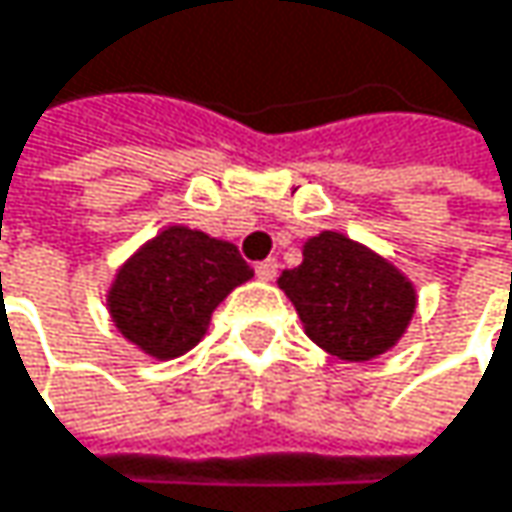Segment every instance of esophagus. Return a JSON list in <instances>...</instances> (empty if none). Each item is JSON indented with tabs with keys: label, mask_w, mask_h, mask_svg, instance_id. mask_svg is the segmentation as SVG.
<instances>
[{
	"label": "esophagus",
	"mask_w": 512,
	"mask_h": 512,
	"mask_svg": "<svg viewBox=\"0 0 512 512\" xmlns=\"http://www.w3.org/2000/svg\"><path fill=\"white\" fill-rule=\"evenodd\" d=\"M255 272L260 281H272V278L278 275V260H275V257H266V260H260V263L255 266Z\"/></svg>",
	"instance_id": "34e87169"
}]
</instances>
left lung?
<instances>
[{
	"label": "left lung",
	"mask_w": 512,
	"mask_h": 512,
	"mask_svg": "<svg viewBox=\"0 0 512 512\" xmlns=\"http://www.w3.org/2000/svg\"><path fill=\"white\" fill-rule=\"evenodd\" d=\"M278 287L293 302L305 335L344 361L388 353L415 314L412 281L356 240L323 231L302 246V263L284 269Z\"/></svg>",
	"instance_id": "obj_1"
}]
</instances>
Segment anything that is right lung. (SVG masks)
I'll use <instances>...</instances> for the list:
<instances>
[{
  "label": "right lung",
  "instance_id": "obj_1",
  "mask_svg": "<svg viewBox=\"0 0 512 512\" xmlns=\"http://www.w3.org/2000/svg\"><path fill=\"white\" fill-rule=\"evenodd\" d=\"M252 275L234 243L168 225L115 272L106 305L130 344L168 361L207 335L219 302Z\"/></svg>",
  "mask_w": 512,
  "mask_h": 512
}]
</instances>
